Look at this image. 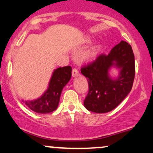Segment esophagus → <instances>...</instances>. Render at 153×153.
<instances>
[{"label":"esophagus","instance_id":"1","mask_svg":"<svg viewBox=\"0 0 153 153\" xmlns=\"http://www.w3.org/2000/svg\"><path fill=\"white\" fill-rule=\"evenodd\" d=\"M79 75H80V73H79V71L77 70V69L73 68V71H72V76L73 77V78H75L76 76H78Z\"/></svg>","mask_w":153,"mask_h":153}]
</instances>
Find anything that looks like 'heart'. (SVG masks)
<instances>
[{"label": "heart", "mask_w": 153, "mask_h": 153, "mask_svg": "<svg viewBox=\"0 0 153 153\" xmlns=\"http://www.w3.org/2000/svg\"><path fill=\"white\" fill-rule=\"evenodd\" d=\"M91 42V40L90 39L86 40V42H87V43H90ZM97 50H91L86 53V54H85V59L88 61H92L96 58V56H97Z\"/></svg>", "instance_id": "b5f03b06"}]
</instances>
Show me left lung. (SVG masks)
<instances>
[{
	"label": "left lung",
	"mask_w": 153,
	"mask_h": 153,
	"mask_svg": "<svg viewBox=\"0 0 153 153\" xmlns=\"http://www.w3.org/2000/svg\"><path fill=\"white\" fill-rule=\"evenodd\" d=\"M118 70L112 76V68ZM81 73L89 83V91L84 101L86 109L97 113L113 111L131 91L135 76V61L131 45L122 41L108 54H101Z\"/></svg>",
	"instance_id": "left-lung-1"
}]
</instances>
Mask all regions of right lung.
Wrapping results in <instances>:
<instances>
[{"label": "right lung", "instance_id": "obj_1", "mask_svg": "<svg viewBox=\"0 0 153 153\" xmlns=\"http://www.w3.org/2000/svg\"><path fill=\"white\" fill-rule=\"evenodd\" d=\"M71 71L72 68L71 66L54 69L48 89L39 98L32 101H22L36 113L45 114L55 111L59 103L63 89L71 80Z\"/></svg>", "mask_w": 153, "mask_h": 153}]
</instances>
